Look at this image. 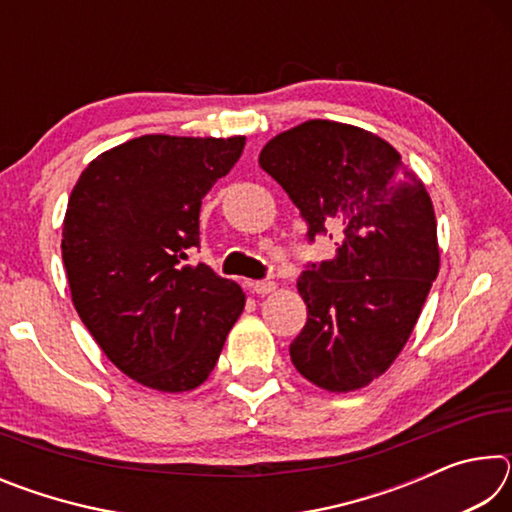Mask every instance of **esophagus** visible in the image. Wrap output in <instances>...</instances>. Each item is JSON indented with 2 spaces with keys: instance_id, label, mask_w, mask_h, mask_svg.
I'll list each match as a JSON object with an SVG mask.
<instances>
[{
  "instance_id": "1",
  "label": "esophagus",
  "mask_w": 512,
  "mask_h": 512,
  "mask_svg": "<svg viewBox=\"0 0 512 512\" xmlns=\"http://www.w3.org/2000/svg\"><path fill=\"white\" fill-rule=\"evenodd\" d=\"M277 289V282L273 280H259L250 284V291L257 293V296H266V293H273Z\"/></svg>"
}]
</instances>
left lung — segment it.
Listing matches in <instances>:
<instances>
[{
    "label": "left lung",
    "instance_id": "1",
    "mask_svg": "<svg viewBox=\"0 0 512 512\" xmlns=\"http://www.w3.org/2000/svg\"><path fill=\"white\" fill-rule=\"evenodd\" d=\"M336 257L302 271L307 323L289 345L302 377L350 393L384 375L409 341L440 268L436 214L422 180L379 135L309 119L259 153Z\"/></svg>",
    "mask_w": 512,
    "mask_h": 512
}]
</instances>
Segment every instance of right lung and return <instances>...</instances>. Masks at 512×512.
Listing matches in <instances>:
<instances>
[{"instance_id":"right-lung-1","label":"right lung","mask_w":512,"mask_h":512,"mask_svg":"<svg viewBox=\"0 0 512 512\" xmlns=\"http://www.w3.org/2000/svg\"><path fill=\"white\" fill-rule=\"evenodd\" d=\"M246 137L142 135L94 158L69 196L63 262L83 325L115 366L160 393L194 391L246 305L198 248L203 196Z\"/></svg>"}]
</instances>
